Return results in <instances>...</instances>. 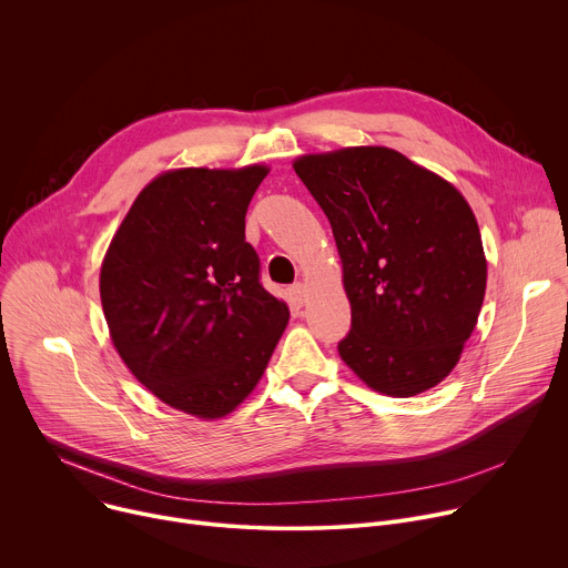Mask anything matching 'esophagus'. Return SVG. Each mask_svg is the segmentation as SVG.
I'll list each match as a JSON object with an SVG mask.
<instances>
[{"mask_svg":"<svg viewBox=\"0 0 568 568\" xmlns=\"http://www.w3.org/2000/svg\"><path fill=\"white\" fill-rule=\"evenodd\" d=\"M290 296H292V301L296 303V305H303L305 303V285L303 283H294L292 287H290Z\"/></svg>","mask_w":568,"mask_h":568,"instance_id":"esophagus-1","label":"esophagus"}]
</instances>
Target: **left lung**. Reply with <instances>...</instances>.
<instances>
[{"label": "left lung", "mask_w": 568, "mask_h": 568, "mask_svg": "<svg viewBox=\"0 0 568 568\" xmlns=\"http://www.w3.org/2000/svg\"><path fill=\"white\" fill-rule=\"evenodd\" d=\"M294 171L328 215L353 328L346 366L373 390L412 397L458 364L488 283L460 191L384 145L301 154Z\"/></svg>", "instance_id": "left-lung-1"}]
</instances>
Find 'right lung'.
Instances as JSON below:
<instances>
[{
    "label": "right lung",
    "instance_id": "obj_1",
    "mask_svg": "<svg viewBox=\"0 0 568 568\" xmlns=\"http://www.w3.org/2000/svg\"><path fill=\"white\" fill-rule=\"evenodd\" d=\"M270 166L175 169L132 202L101 265V303L130 373L169 407L229 416L290 321L258 281L247 206Z\"/></svg>",
    "mask_w": 568,
    "mask_h": 568
}]
</instances>
